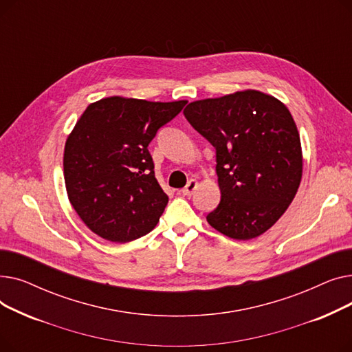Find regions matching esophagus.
Here are the masks:
<instances>
[{
  "label": "esophagus",
  "mask_w": 352,
  "mask_h": 352,
  "mask_svg": "<svg viewBox=\"0 0 352 352\" xmlns=\"http://www.w3.org/2000/svg\"><path fill=\"white\" fill-rule=\"evenodd\" d=\"M197 187H198V182H197L195 179H190V181H188V184L186 186V188L182 190V195L191 197V195L194 194V191L197 190Z\"/></svg>",
  "instance_id": "esophagus-1"
}]
</instances>
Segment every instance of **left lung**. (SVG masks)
Returning a JSON list of instances; mask_svg holds the SVG:
<instances>
[{"instance_id": "8db88e82", "label": "left lung", "mask_w": 352, "mask_h": 352, "mask_svg": "<svg viewBox=\"0 0 352 352\" xmlns=\"http://www.w3.org/2000/svg\"><path fill=\"white\" fill-rule=\"evenodd\" d=\"M184 116L215 148L221 201L208 224L234 239L264 234L287 211L302 177L300 134L288 108L248 89L190 102Z\"/></svg>"}]
</instances>
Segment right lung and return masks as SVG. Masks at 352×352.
I'll return each mask as SVG.
<instances>
[{"label":"right lung","mask_w":352,"mask_h":352,"mask_svg":"<svg viewBox=\"0 0 352 352\" xmlns=\"http://www.w3.org/2000/svg\"><path fill=\"white\" fill-rule=\"evenodd\" d=\"M186 104L109 97L87 107L65 142L64 179L69 202L92 232L128 243L155 228L168 195L148 145Z\"/></svg>","instance_id":"add662e5"}]
</instances>
